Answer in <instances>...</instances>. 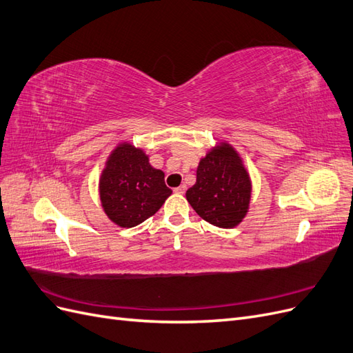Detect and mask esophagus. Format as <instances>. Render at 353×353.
Returning <instances> with one entry per match:
<instances>
[{
	"mask_svg": "<svg viewBox=\"0 0 353 353\" xmlns=\"http://www.w3.org/2000/svg\"><path fill=\"white\" fill-rule=\"evenodd\" d=\"M185 190H187V187L185 185H179V187H176L174 191L176 194H184L185 193Z\"/></svg>",
	"mask_w": 353,
	"mask_h": 353,
	"instance_id": "34e87169",
	"label": "esophagus"
}]
</instances>
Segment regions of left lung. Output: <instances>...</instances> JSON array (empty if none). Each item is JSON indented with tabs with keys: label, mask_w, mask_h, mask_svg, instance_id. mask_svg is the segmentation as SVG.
<instances>
[{
	"label": "left lung",
	"mask_w": 353,
	"mask_h": 353,
	"mask_svg": "<svg viewBox=\"0 0 353 353\" xmlns=\"http://www.w3.org/2000/svg\"><path fill=\"white\" fill-rule=\"evenodd\" d=\"M197 215L219 228H234L250 208L252 179L240 153L219 141L200 159L196 184L185 193Z\"/></svg>",
	"instance_id": "left-lung-1"
}]
</instances>
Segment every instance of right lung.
I'll list each match as a JSON object with an SVG mask.
<instances>
[{
	"label": "right lung",
	"mask_w": 353,
	"mask_h": 353,
	"mask_svg": "<svg viewBox=\"0 0 353 353\" xmlns=\"http://www.w3.org/2000/svg\"><path fill=\"white\" fill-rule=\"evenodd\" d=\"M101 208L117 227L132 228L153 216L172 190L163 170L148 162V154L128 141L117 144L104 163L99 179Z\"/></svg>",
	"instance_id": "right-lung-1"
}]
</instances>
